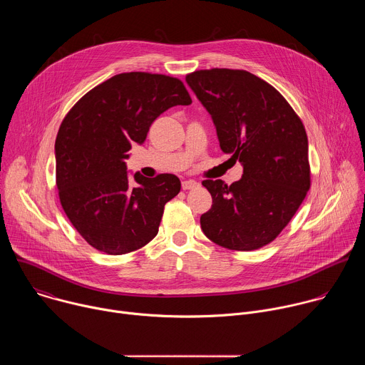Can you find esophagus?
Here are the masks:
<instances>
[{"mask_svg": "<svg viewBox=\"0 0 365 365\" xmlns=\"http://www.w3.org/2000/svg\"><path fill=\"white\" fill-rule=\"evenodd\" d=\"M197 186H199V183L196 180H183L182 182V189L183 190H190V189H195Z\"/></svg>", "mask_w": 365, "mask_h": 365, "instance_id": "esophagus-1", "label": "esophagus"}]
</instances>
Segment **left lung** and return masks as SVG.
Wrapping results in <instances>:
<instances>
[{
  "instance_id": "obj_1",
  "label": "left lung",
  "mask_w": 365,
  "mask_h": 365,
  "mask_svg": "<svg viewBox=\"0 0 365 365\" xmlns=\"http://www.w3.org/2000/svg\"><path fill=\"white\" fill-rule=\"evenodd\" d=\"M186 82L211 114L221 150L242 165V178L230 186L202 182L212 206L200 228L230 250L262 248L290 222L310 187L304 127L277 89L247 71H196Z\"/></svg>"
}]
</instances>
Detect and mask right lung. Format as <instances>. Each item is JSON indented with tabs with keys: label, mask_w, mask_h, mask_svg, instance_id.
<instances>
[{
	"label": "right lung",
	"mask_w": 365,
	"mask_h": 365,
	"mask_svg": "<svg viewBox=\"0 0 365 365\" xmlns=\"http://www.w3.org/2000/svg\"><path fill=\"white\" fill-rule=\"evenodd\" d=\"M189 103L182 81L128 72L91 89L68 113L55 143L56 185L66 217L89 245L121 255L158 235L165 205L180 192V180L138 172L131 179L125 160L155 118Z\"/></svg>",
	"instance_id": "right-lung-1"
}]
</instances>
